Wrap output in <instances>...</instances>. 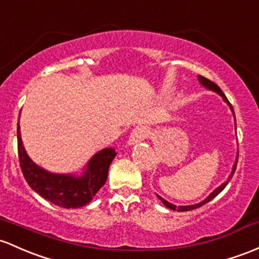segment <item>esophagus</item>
Instances as JSON below:
<instances>
[{"label": "esophagus", "mask_w": 259, "mask_h": 259, "mask_svg": "<svg viewBox=\"0 0 259 259\" xmlns=\"http://www.w3.org/2000/svg\"><path fill=\"white\" fill-rule=\"evenodd\" d=\"M149 129L146 126H136L130 133L129 141L127 143H129V145L141 143V141H144L149 136Z\"/></svg>", "instance_id": "1"}]
</instances>
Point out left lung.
Segmentation results:
<instances>
[{
	"label": "left lung",
	"mask_w": 259,
	"mask_h": 259,
	"mask_svg": "<svg viewBox=\"0 0 259 259\" xmlns=\"http://www.w3.org/2000/svg\"><path fill=\"white\" fill-rule=\"evenodd\" d=\"M198 78H199V81H200V83L203 84L204 87H206V88H208V90H211V91H215V92H218L219 95H220L221 97L224 98V101H225L226 103L229 104L230 108H231V110H232V112H234V108H232L231 103H230V102H229V99L226 98V96L224 95V93H223V91L220 90V87H219L217 83H214V82H212V81H210V79H208V78H206V77H204V76H199ZM237 161H238V155H237V160H236L235 164H234V167H232V172H231V175H230L229 180H227V181L225 182V183H223V184H221V186L219 187V188L215 189L214 192H212L211 194H210L209 197L205 199V200H203V201H201V203H199V204H195V205H188V206H176V205H173V204L168 203V201H167V200H164L163 198H161V197H158V198L161 199V201H162V203H163V205H164V206H167V208H169V209H172V210H177V211H189V210H194V209H198V208H200V206H203L204 204H206V203H208V201L211 200V199H214L215 197H217V195L219 194V193H220V192H223V189L225 188V187L227 186V183H229L230 180H231V178H232V176H234V173H235V171H236V166H237Z\"/></svg>",
	"instance_id": "obj_1"
}]
</instances>
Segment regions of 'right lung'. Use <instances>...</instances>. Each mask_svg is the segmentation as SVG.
I'll use <instances>...</instances> for the list:
<instances>
[{
  "instance_id": "add662e5",
  "label": "right lung",
  "mask_w": 259,
  "mask_h": 259,
  "mask_svg": "<svg viewBox=\"0 0 259 259\" xmlns=\"http://www.w3.org/2000/svg\"><path fill=\"white\" fill-rule=\"evenodd\" d=\"M18 158L23 176L33 190L55 205L66 209L84 206L92 200L108 178V169L116 152L114 149L102 150L93 156L81 177L69 175H54L36 166L28 157L22 144L19 123L17 125Z\"/></svg>"
}]
</instances>
